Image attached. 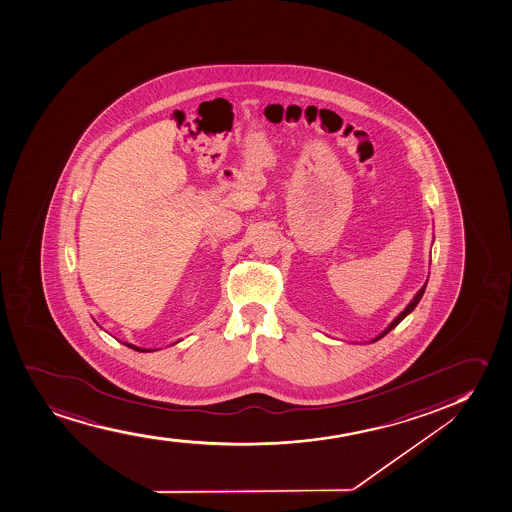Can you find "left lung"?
<instances>
[{"mask_svg":"<svg viewBox=\"0 0 512 512\" xmlns=\"http://www.w3.org/2000/svg\"><path fill=\"white\" fill-rule=\"evenodd\" d=\"M427 281H429V277H427ZM427 281H425L424 286H422V288L417 291V294H415L414 298H412V301H410V303L405 306V310H403L402 313H400V315H398L397 318H395V320H393V322H391L390 325H388V327H386L385 330H383V332L378 335V337H374V339L371 340L369 344H373V342H376V340L383 339V337H385V335L388 334L390 330H393V328L397 327L398 323L402 322L405 316L410 315V313L415 310V306L419 305L420 299H422V296H424L425 288H427Z\"/></svg>","mask_w":512,"mask_h":512,"instance_id":"8db88e82","label":"left lung"}]
</instances>
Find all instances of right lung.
Masks as SVG:
<instances>
[{
  "label": "right lung",
  "mask_w": 512,
  "mask_h": 512,
  "mask_svg": "<svg viewBox=\"0 0 512 512\" xmlns=\"http://www.w3.org/2000/svg\"><path fill=\"white\" fill-rule=\"evenodd\" d=\"M122 344H126V342H122ZM127 347H131V349H134V351L138 352H150L151 349H141V347H136V345L133 344H126Z\"/></svg>",
  "instance_id": "add662e5"
}]
</instances>
